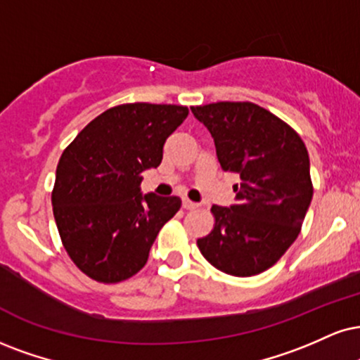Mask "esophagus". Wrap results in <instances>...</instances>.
Returning <instances> with one entry per match:
<instances>
[{"instance_id":"1","label":"esophagus","mask_w":360,"mask_h":360,"mask_svg":"<svg viewBox=\"0 0 360 360\" xmlns=\"http://www.w3.org/2000/svg\"><path fill=\"white\" fill-rule=\"evenodd\" d=\"M181 205H184L185 210H195V208L200 207V205H198V203L188 200V198H184V203H181Z\"/></svg>"}]
</instances>
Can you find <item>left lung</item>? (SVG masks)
Instances as JSON below:
<instances>
[{
  "mask_svg": "<svg viewBox=\"0 0 360 360\" xmlns=\"http://www.w3.org/2000/svg\"><path fill=\"white\" fill-rule=\"evenodd\" d=\"M192 113L210 131L221 170L240 176L235 203L212 207L214 230L197 245L221 272H264L299 237L312 200L307 148L285 122L250 101L192 106Z\"/></svg>",
  "mask_w": 360,
  "mask_h": 360,
  "instance_id": "left-lung-1",
  "label": "left lung"
}]
</instances>
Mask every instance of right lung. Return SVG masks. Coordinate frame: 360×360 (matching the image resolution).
<instances>
[{"mask_svg":"<svg viewBox=\"0 0 360 360\" xmlns=\"http://www.w3.org/2000/svg\"><path fill=\"white\" fill-rule=\"evenodd\" d=\"M187 106L127 103L106 110L61 155L51 193L65 250L103 283L143 269L160 229L180 210L179 197L141 193V173L157 168Z\"/></svg>","mask_w":360,"mask_h":360,"instance_id":"right-lung-1","label":"right lung"}]
</instances>
